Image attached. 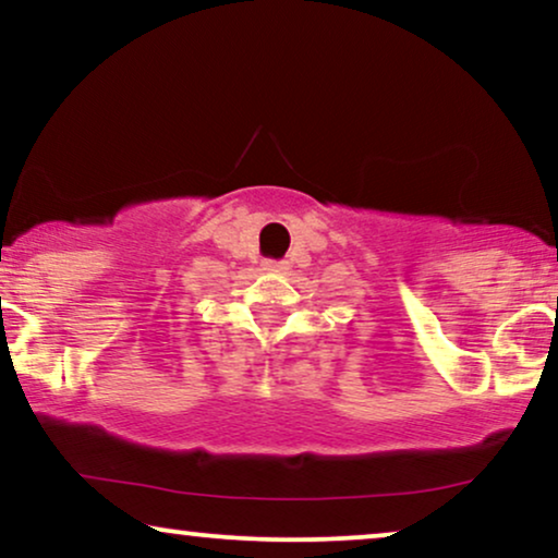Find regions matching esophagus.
Wrapping results in <instances>:
<instances>
[{
	"label": "esophagus",
	"instance_id": "obj_1",
	"mask_svg": "<svg viewBox=\"0 0 558 558\" xmlns=\"http://www.w3.org/2000/svg\"><path fill=\"white\" fill-rule=\"evenodd\" d=\"M265 270H270V272H283V270H288V265H286V263H275V259H267Z\"/></svg>",
	"mask_w": 558,
	"mask_h": 558
}]
</instances>
